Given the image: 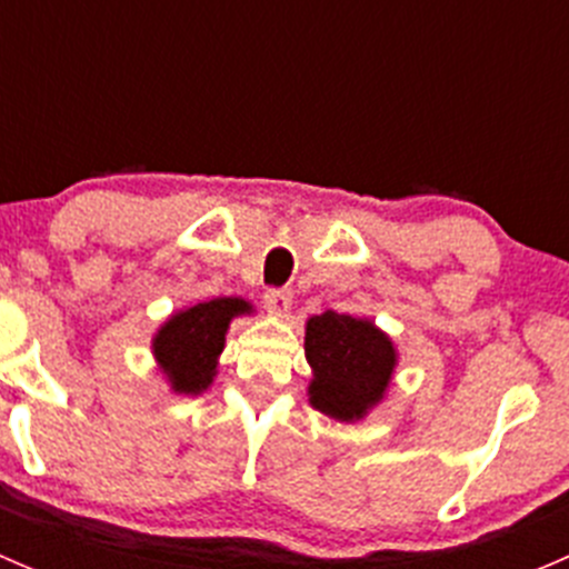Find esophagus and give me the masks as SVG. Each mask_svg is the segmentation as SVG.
I'll list each match as a JSON object with an SVG mask.
<instances>
[{
  "instance_id": "obj_1",
  "label": "esophagus",
  "mask_w": 569,
  "mask_h": 569,
  "mask_svg": "<svg viewBox=\"0 0 569 569\" xmlns=\"http://www.w3.org/2000/svg\"><path fill=\"white\" fill-rule=\"evenodd\" d=\"M263 306H267L272 313H278V317H283V313H289V308H291V291L289 289H267L263 291Z\"/></svg>"
}]
</instances>
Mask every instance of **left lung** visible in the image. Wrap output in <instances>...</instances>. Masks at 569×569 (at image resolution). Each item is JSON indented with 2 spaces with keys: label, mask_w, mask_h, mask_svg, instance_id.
<instances>
[{
  "label": "left lung",
  "mask_w": 569,
  "mask_h": 569,
  "mask_svg": "<svg viewBox=\"0 0 569 569\" xmlns=\"http://www.w3.org/2000/svg\"><path fill=\"white\" fill-rule=\"evenodd\" d=\"M306 358L317 371L308 391L311 405L338 421H352L375 407L396 363L386 332L338 311L308 319Z\"/></svg>",
  "instance_id": "obj_1"
}]
</instances>
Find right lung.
I'll list each match as a JSON object with an SVG mask.
<instances>
[{
  "label": "right lung",
  "mask_w": 569,
  "mask_h": 569,
  "mask_svg": "<svg viewBox=\"0 0 569 569\" xmlns=\"http://www.w3.org/2000/svg\"><path fill=\"white\" fill-rule=\"evenodd\" d=\"M248 308V302L233 297L198 302L176 313L159 330L153 355L178 393H200L209 386L217 369V355L226 347L228 321Z\"/></svg>",
  "instance_id": "1"
}]
</instances>
